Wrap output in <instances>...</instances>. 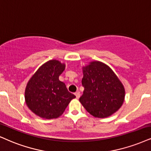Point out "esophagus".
<instances>
[{
	"label": "esophagus",
	"mask_w": 151,
	"mask_h": 151,
	"mask_svg": "<svg viewBox=\"0 0 151 151\" xmlns=\"http://www.w3.org/2000/svg\"><path fill=\"white\" fill-rule=\"evenodd\" d=\"M75 95L76 96V99H79L80 98V93L79 92H76L75 93Z\"/></svg>",
	"instance_id": "esophagus-1"
}]
</instances>
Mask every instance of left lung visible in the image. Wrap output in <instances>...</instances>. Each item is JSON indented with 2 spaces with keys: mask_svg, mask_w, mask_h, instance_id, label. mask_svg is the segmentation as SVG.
Here are the masks:
<instances>
[{
  "mask_svg": "<svg viewBox=\"0 0 151 151\" xmlns=\"http://www.w3.org/2000/svg\"><path fill=\"white\" fill-rule=\"evenodd\" d=\"M84 87L79 101L94 117L111 116L122 106L125 96L124 87L110 67L101 61H92L83 66Z\"/></svg>",
  "mask_w": 151,
  "mask_h": 151,
  "instance_id": "left-lung-1",
  "label": "left lung"
}]
</instances>
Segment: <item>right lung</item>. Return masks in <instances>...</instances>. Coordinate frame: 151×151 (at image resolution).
<instances>
[{
  "label": "right lung",
  "mask_w": 151,
  "mask_h": 151,
  "mask_svg": "<svg viewBox=\"0 0 151 151\" xmlns=\"http://www.w3.org/2000/svg\"><path fill=\"white\" fill-rule=\"evenodd\" d=\"M65 67L64 63L52 59L39 67L28 82L24 96L26 104L34 114L40 118H59L76 97L59 80Z\"/></svg>",
  "instance_id": "obj_1"
}]
</instances>
